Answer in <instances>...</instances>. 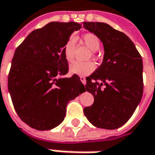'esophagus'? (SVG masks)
Masks as SVG:
<instances>
[{
  "mask_svg": "<svg viewBox=\"0 0 155 155\" xmlns=\"http://www.w3.org/2000/svg\"><path fill=\"white\" fill-rule=\"evenodd\" d=\"M80 80H81V81L82 82V84H86V78L84 77V76H80Z\"/></svg>",
  "mask_w": 155,
  "mask_h": 155,
  "instance_id": "34e87169",
  "label": "esophagus"
}]
</instances>
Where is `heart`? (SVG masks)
<instances>
[{
	"label": "heart",
	"instance_id": "heart-1",
	"mask_svg": "<svg viewBox=\"0 0 155 155\" xmlns=\"http://www.w3.org/2000/svg\"><path fill=\"white\" fill-rule=\"evenodd\" d=\"M82 42L87 46L88 48L93 51H96L99 50L100 46V41L99 38L94 33H86L81 37ZM62 51L65 56V59L68 62H71L74 58V40L73 38H68L62 48ZM95 69V64L93 61H74L70 65L69 70L74 74H77L81 76H86L90 74Z\"/></svg>",
	"mask_w": 155,
	"mask_h": 155
}]
</instances>
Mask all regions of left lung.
I'll list each match as a JSON object with an SVG mask.
<instances>
[{
  "label": "left lung",
  "mask_w": 155,
  "mask_h": 155,
  "mask_svg": "<svg viewBox=\"0 0 155 155\" xmlns=\"http://www.w3.org/2000/svg\"><path fill=\"white\" fill-rule=\"evenodd\" d=\"M83 26L99 38L104 51L102 64L86 78V89L94 102L84 108V114L95 127L115 130L127 123L141 102L142 59L124 32L102 22H83Z\"/></svg>",
  "instance_id": "8db88e82"
}]
</instances>
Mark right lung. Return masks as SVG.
Here are the masks:
<instances>
[{"label": "right lung", "mask_w": 155, "mask_h": 155, "mask_svg": "<svg viewBox=\"0 0 155 155\" xmlns=\"http://www.w3.org/2000/svg\"><path fill=\"white\" fill-rule=\"evenodd\" d=\"M75 22H51L34 30L16 49L8 74V91L20 119L37 130L58 126L68 103L86 92L77 74L62 78L68 63L62 48Z\"/></svg>", "instance_id": "add662e5"}]
</instances>
